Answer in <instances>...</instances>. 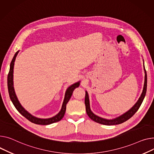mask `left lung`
Segmentation results:
<instances>
[{
    "instance_id": "left-lung-1",
    "label": "left lung",
    "mask_w": 154,
    "mask_h": 154,
    "mask_svg": "<svg viewBox=\"0 0 154 154\" xmlns=\"http://www.w3.org/2000/svg\"><path fill=\"white\" fill-rule=\"evenodd\" d=\"M144 61V60H143ZM144 87H143L142 92L138 100L137 101L136 103L131 108H130L128 111L125 112L124 114L121 115V116L116 117L114 119H105L103 118L100 117L95 114H94L93 112L91 111L90 109V100H89V97L87 91H85V107H86V111H87V114L89 116V118L92 119L93 121L98 122V123L101 124V125H108V126H111V125H119L122 123L127 120H128L129 118H131L133 115H134L136 111L138 110L139 107L140 106L143 100L144 99V97L146 94V91H147V73H146V70L145 69V66H144Z\"/></svg>"
}]
</instances>
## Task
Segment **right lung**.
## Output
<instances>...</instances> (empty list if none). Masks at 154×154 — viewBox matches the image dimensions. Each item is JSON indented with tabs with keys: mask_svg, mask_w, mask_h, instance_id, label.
<instances>
[{
	"mask_svg": "<svg viewBox=\"0 0 154 154\" xmlns=\"http://www.w3.org/2000/svg\"><path fill=\"white\" fill-rule=\"evenodd\" d=\"M19 53V51L15 54L11 63L10 65V70L8 74L7 77V86H8V90L9 96L12 102L13 103L14 106L17 109V111L21 114L22 116H23L25 118H26L27 119H28L30 122H33V123L36 124V125H51L54 122H56L59 121L63 119L64 117L66 110V105L69 101L72 95L73 91L75 88H77L80 85V81L77 82L73 84L72 85H70L66 90L64 99L63 101V103L62 105V107L60 111L58 113L54 116L53 117H51L49 118H37L32 114H30L28 111H27L20 104V101L18 100V98L16 95L15 89L14 87V63L15 60L16 59V57Z\"/></svg>",
	"mask_w": 154,
	"mask_h": 154,
	"instance_id": "right-lung-1",
	"label": "right lung"
}]
</instances>
